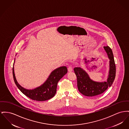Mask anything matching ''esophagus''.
Listing matches in <instances>:
<instances>
[{"mask_svg": "<svg viewBox=\"0 0 129 129\" xmlns=\"http://www.w3.org/2000/svg\"><path fill=\"white\" fill-rule=\"evenodd\" d=\"M68 71L69 72H71L73 71V68L72 66H69L68 67Z\"/></svg>", "mask_w": 129, "mask_h": 129, "instance_id": "34e87169", "label": "esophagus"}]
</instances>
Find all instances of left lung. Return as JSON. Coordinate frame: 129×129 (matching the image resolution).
I'll return each instance as SVG.
<instances>
[{
  "instance_id": "obj_1",
  "label": "left lung",
  "mask_w": 129,
  "mask_h": 129,
  "mask_svg": "<svg viewBox=\"0 0 129 129\" xmlns=\"http://www.w3.org/2000/svg\"><path fill=\"white\" fill-rule=\"evenodd\" d=\"M109 59V71L107 81L97 82L90 78L89 75L80 67L74 68L77 77L78 91L82 94L87 96H94L104 92L108 87L112 86L115 77L116 68L114 55L112 49L108 46L103 47Z\"/></svg>"
}]
</instances>
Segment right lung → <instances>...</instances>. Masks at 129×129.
<instances>
[{"label": "right lung", "mask_w": 129, "mask_h": 129, "mask_svg": "<svg viewBox=\"0 0 129 129\" xmlns=\"http://www.w3.org/2000/svg\"><path fill=\"white\" fill-rule=\"evenodd\" d=\"M67 72V68L66 66H62L56 69L52 72L44 83L36 88L29 90L23 88L18 83L15 77L14 67L13 66V77L17 88L29 98L39 101H45L53 98L56 92L58 82Z\"/></svg>", "instance_id": "obj_1"}]
</instances>
